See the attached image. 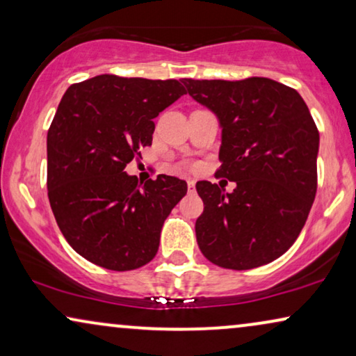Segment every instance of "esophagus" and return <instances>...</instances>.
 I'll return each mask as SVG.
<instances>
[{
  "label": "esophagus",
  "mask_w": 356,
  "mask_h": 356,
  "mask_svg": "<svg viewBox=\"0 0 356 356\" xmlns=\"http://www.w3.org/2000/svg\"><path fill=\"white\" fill-rule=\"evenodd\" d=\"M188 189H189V193L196 191V183H194L193 179H188Z\"/></svg>",
  "instance_id": "34e87169"
}]
</instances>
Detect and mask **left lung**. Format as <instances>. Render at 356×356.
Listing matches in <instances>:
<instances>
[{
    "label": "left lung",
    "instance_id": "8db88e82",
    "mask_svg": "<svg viewBox=\"0 0 356 356\" xmlns=\"http://www.w3.org/2000/svg\"><path fill=\"white\" fill-rule=\"evenodd\" d=\"M186 92L217 116V177L232 193L197 181L204 212L199 250L223 269L246 270L280 257L298 238L318 189L319 133L295 89L267 77L184 79Z\"/></svg>",
    "mask_w": 356,
    "mask_h": 356
}]
</instances>
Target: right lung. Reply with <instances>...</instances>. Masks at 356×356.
I'll return each instance as SVG.
<instances>
[{"instance_id":"add662e5","label":"right lung","mask_w":356,"mask_h":356,"mask_svg":"<svg viewBox=\"0 0 356 356\" xmlns=\"http://www.w3.org/2000/svg\"><path fill=\"white\" fill-rule=\"evenodd\" d=\"M183 94L175 79L102 74L63 95L47 136L48 199L63 236L87 261L123 272L157 254L188 184L159 175L139 186L124 167L152 144V120Z\"/></svg>"}]
</instances>
